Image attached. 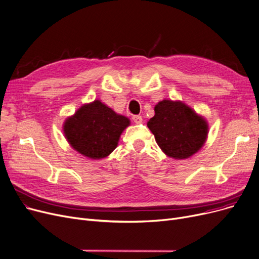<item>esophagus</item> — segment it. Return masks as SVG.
<instances>
[{"instance_id": "34e87169", "label": "esophagus", "mask_w": 259, "mask_h": 259, "mask_svg": "<svg viewBox=\"0 0 259 259\" xmlns=\"http://www.w3.org/2000/svg\"><path fill=\"white\" fill-rule=\"evenodd\" d=\"M132 119L136 123H142L143 122V118H142L141 115H133Z\"/></svg>"}]
</instances>
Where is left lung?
<instances>
[{
  "label": "left lung",
  "instance_id": "8db88e82",
  "mask_svg": "<svg viewBox=\"0 0 259 259\" xmlns=\"http://www.w3.org/2000/svg\"><path fill=\"white\" fill-rule=\"evenodd\" d=\"M147 122L159 147L170 157L186 159L204 144L207 122L181 102L164 99L154 107Z\"/></svg>",
  "mask_w": 259,
  "mask_h": 259
}]
</instances>
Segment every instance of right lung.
<instances>
[{"mask_svg":"<svg viewBox=\"0 0 259 259\" xmlns=\"http://www.w3.org/2000/svg\"><path fill=\"white\" fill-rule=\"evenodd\" d=\"M130 120L116 114L100 100L78 109L64 122V136L72 147L91 159H103L113 151Z\"/></svg>","mask_w":259,"mask_h":259,"instance_id":"add662e5","label":"right lung"}]
</instances>
